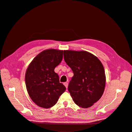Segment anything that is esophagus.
<instances>
[{
	"instance_id": "1",
	"label": "esophagus",
	"mask_w": 132,
	"mask_h": 132,
	"mask_svg": "<svg viewBox=\"0 0 132 132\" xmlns=\"http://www.w3.org/2000/svg\"><path fill=\"white\" fill-rule=\"evenodd\" d=\"M64 86L66 87V88L67 89L68 88V82H65L64 83Z\"/></svg>"
}]
</instances>
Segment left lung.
Instances as JSON below:
<instances>
[{
  "label": "left lung",
  "mask_w": 132,
  "mask_h": 132,
  "mask_svg": "<svg viewBox=\"0 0 132 132\" xmlns=\"http://www.w3.org/2000/svg\"><path fill=\"white\" fill-rule=\"evenodd\" d=\"M64 58L74 73L68 89L75 103L82 108L93 106L105 90L106 75L102 63L84 51H64Z\"/></svg>",
  "instance_id": "left-lung-1"
}]
</instances>
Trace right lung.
I'll return each instance as SVG.
<instances>
[{"label":"right lung","instance_id":"right-lung-1","mask_svg":"<svg viewBox=\"0 0 132 132\" xmlns=\"http://www.w3.org/2000/svg\"><path fill=\"white\" fill-rule=\"evenodd\" d=\"M63 51L50 49L42 51L28 67L25 74L26 89L37 106L48 109L56 104L66 90L59 82L54 69L61 63Z\"/></svg>","mask_w":132,"mask_h":132}]
</instances>
